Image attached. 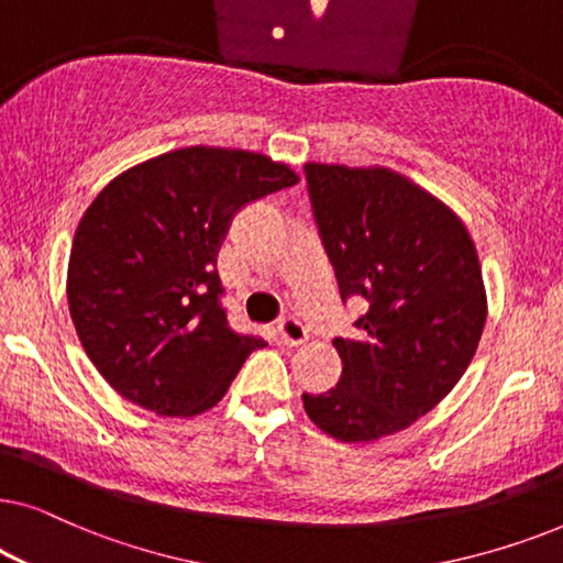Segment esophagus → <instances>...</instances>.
<instances>
[{"mask_svg":"<svg viewBox=\"0 0 563 563\" xmlns=\"http://www.w3.org/2000/svg\"><path fill=\"white\" fill-rule=\"evenodd\" d=\"M276 333L284 345H302L307 341V328L297 318H282L276 322Z\"/></svg>","mask_w":563,"mask_h":563,"instance_id":"1","label":"esophagus"}]
</instances>
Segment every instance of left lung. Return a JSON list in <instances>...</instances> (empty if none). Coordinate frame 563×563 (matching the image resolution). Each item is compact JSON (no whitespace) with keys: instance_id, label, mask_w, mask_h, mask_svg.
<instances>
[{"instance_id":"left-lung-1","label":"left lung","mask_w":563,"mask_h":563,"mask_svg":"<svg viewBox=\"0 0 563 563\" xmlns=\"http://www.w3.org/2000/svg\"><path fill=\"white\" fill-rule=\"evenodd\" d=\"M320 241L345 302L364 297L356 338H335L341 382L302 395L307 418L343 443L399 433L472 364L487 291L451 207L391 168L305 164Z\"/></svg>"}]
</instances>
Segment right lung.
<instances>
[{
	"mask_svg": "<svg viewBox=\"0 0 563 563\" xmlns=\"http://www.w3.org/2000/svg\"><path fill=\"white\" fill-rule=\"evenodd\" d=\"M297 181L264 153L191 145L99 191L76 228L66 295L84 351L118 395L166 418L225 397L266 343L230 330L218 251L241 207Z\"/></svg>",
	"mask_w": 563,
	"mask_h": 563,
	"instance_id": "1",
	"label": "right lung"
}]
</instances>
